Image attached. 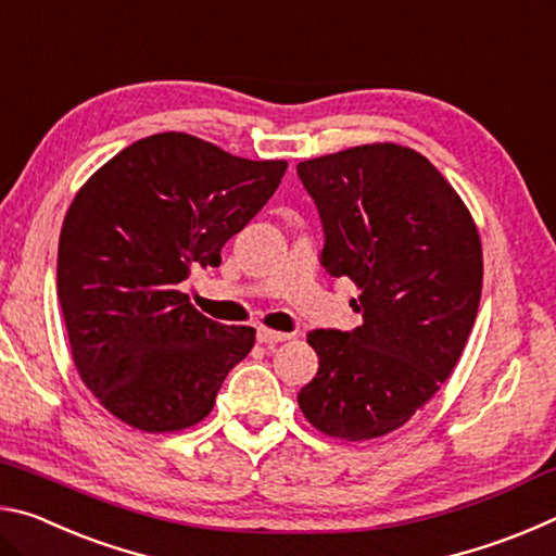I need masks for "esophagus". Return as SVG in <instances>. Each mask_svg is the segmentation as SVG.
Wrapping results in <instances>:
<instances>
[{
	"label": "esophagus",
	"instance_id": "34e87169",
	"mask_svg": "<svg viewBox=\"0 0 556 556\" xmlns=\"http://www.w3.org/2000/svg\"><path fill=\"white\" fill-rule=\"evenodd\" d=\"M289 333H281V331H271V328H265L260 326L257 328V341L265 343V345H275V343H281V341H289Z\"/></svg>",
	"mask_w": 556,
	"mask_h": 556
}]
</instances>
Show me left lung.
<instances>
[{
  "mask_svg": "<svg viewBox=\"0 0 556 556\" xmlns=\"http://www.w3.org/2000/svg\"><path fill=\"white\" fill-rule=\"evenodd\" d=\"M301 184L321 213V262L361 287L353 331H314L316 378L299 407L326 437L390 434L439 392L473 328L483 248L473 215L409 147L375 142L306 159Z\"/></svg>",
  "mask_w": 556,
  "mask_h": 556,
  "instance_id": "8db88e82",
  "label": "left lung"
}]
</instances>
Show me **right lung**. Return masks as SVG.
Segmentation results:
<instances>
[{
  "label": "right lung",
  "mask_w": 556,
  "mask_h": 556,
  "mask_svg": "<svg viewBox=\"0 0 556 556\" xmlns=\"http://www.w3.org/2000/svg\"><path fill=\"white\" fill-rule=\"evenodd\" d=\"M287 162H252L186 135L139 139L65 213L59 299L75 370L112 417L147 434L205 419L255 328L205 318L178 285L277 191Z\"/></svg>",
  "instance_id": "right-lung-1"
}]
</instances>
